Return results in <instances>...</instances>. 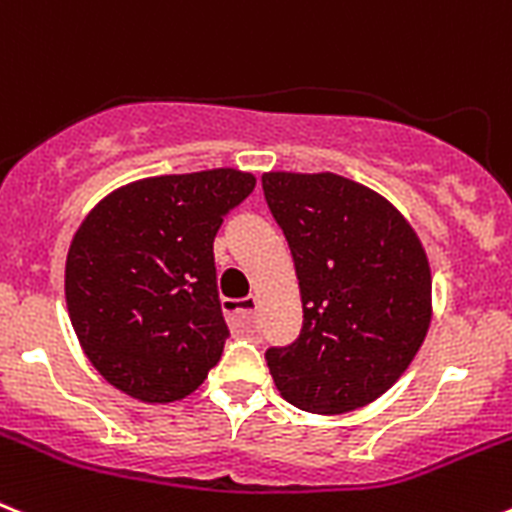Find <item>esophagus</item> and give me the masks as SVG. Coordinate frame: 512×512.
<instances>
[{
    "instance_id": "34e87169",
    "label": "esophagus",
    "mask_w": 512,
    "mask_h": 512,
    "mask_svg": "<svg viewBox=\"0 0 512 512\" xmlns=\"http://www.w3.org/2000/svg\"><path fill=\"white\" fill-rule=\"evenodd\" d=\"M225 318L230 320V325L243 333L253 330L256 323V312H259V297H246V300H225L223 302Z\"/></svg>"
}]
</instances>
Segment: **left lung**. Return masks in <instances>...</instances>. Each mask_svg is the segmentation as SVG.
<instances>
[{
	"label": "left lung",
	"instance_id": "1",
	"mask_svg": "<svg viewBox=\"0 0 512 512\" xmlns=\"http://www.w3.org/2000/svg\"><path fill=\"white\" fill-rule=\"evenodd\" d=\"M266 202L295 261L302 330L269 348L279 395L295 408H364L405 374L433 318L428 253L387 197L346 176L266 171Z\"/></svg>",
	"mask_w": 512,
	"mask_h": 512
}]
</instances>
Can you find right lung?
Returning a JSON list of instances; mask_svg holds the SVG:
<instances>
[{
	"label": "right lung",
	"instance_id": "right-lung-1",
	"mask_svg": "<svg viewBox=\"0 0 512 512\" xmlns=\"http://www.w3.org/2000/svg\"><path fill=\"white\" fill-rule=\"evenodd\" d=\"M256 176L241 169L146 176L92 207L66 256L81 351L140 402L184 400L223 356L212 241Z\"/></svg>",
	"mask_w": 512,
	"mask_h": 512
}]
</instances>
